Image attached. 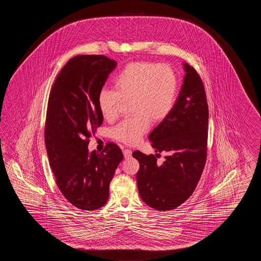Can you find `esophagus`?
<instances>
[{"instance_id": "1", "label": "esophagus", "mask_w": 261, "mask_h": 261, "mask_svg": "<svg viewBox=\"0 0 261 261\" xmlns=\"http://www.w3.org/2000/svg\"><path fill=\"white\" fill-rule=\"evenodd\" d=\"M132 153H133V152H132V150H123V155H124V158H125V159H128V158L132 155Z\"/></svg>"}]
</instances>
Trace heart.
Segmentation results:
<instances>
[{"instance_id": "b5f03b06", "label": "heart", "mask_w": 261, "mask_h": 261, "mask_svg": "<svg viewBox=\"0 0 261 261\" xmlns=\"http://www.w3.org/2000/svg\"><path fill=\"white\" fill-rule=\"evenodd\" d=\"M115 90L103 88L97 103L102 117L111 121L118 116L122 101L130 100L132 117L113 128L115 138L128 144L138 143L153 122H161L176 100V73L168 64L134 61L124 67L114 81Z\"/></svg>"}]
</instances>
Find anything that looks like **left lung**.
I'll list each match as a JSON object with an SVG mask.
<instances>
[{"label": "left lung", "mask_w": 261, "mask_h": 261, "mask_svg": "<svg viewBox=\"0 0 261 261\" xmlns=\"http://www.w3.org/2000/svg\"><path fill=\"white\" fill-rule=\"evenodd\" d=\"M183 85L169 116L148 136L155 155L133 152L140 163L139 194L158 211L181 205L199 183L207 155L208 105L202 81L193 67L183 63ZM166 151L161 165L155 156Z\"/></svg>", "instance_id": "1"}]
</instances>
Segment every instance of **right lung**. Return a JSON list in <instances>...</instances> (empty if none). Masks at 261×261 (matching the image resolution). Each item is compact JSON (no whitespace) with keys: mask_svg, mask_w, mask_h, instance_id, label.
Instances as JSON below:
<instances>
[{"mask_svg":"<svg viewBox=\"0 0 261 261\" xmlns=\"http://www.w3.org/2000/svg\"><path fill=\"white\" fill-rule=\"evenodd\" d=\"M117 62L103 55L73 57L61 69L50 91L44 143L56 183L78 209L97 210L109 198V185L122 151L108 143L100 154L88 149L102 124L97 99Z\"/></svg>","mask_w":261,"mask_h":261,"instance_id":"obj_1","label":"right lung"}]
</instances>
